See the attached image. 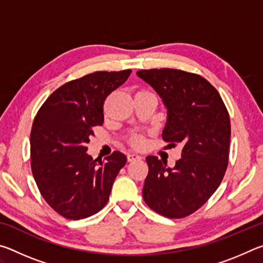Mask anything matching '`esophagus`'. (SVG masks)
Segmentation results:
<instances>
[{"label": "esophagus", "instance_id": "obj_1", "mask_svg": "<svg viewBox=\"0 0 263 263\" xmlns=\"http://www.w3.org/2000/svg\"><path fill=\"white\" fill-rule=\"evenodd\" d=\"M140 159H142V157L137 153H128L127 154L128 161H136V160H140Z\"/></svg>", "mask_w": 263, "mask_h": 263}]
</instances>
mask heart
<instances>
[{
  "mask_svg": "<svg viewBox=\"0 0 263 263\" xmlns=\"http://www.w3.org/2000/svg\"><path fill=\"white\" fill-rule=\"evenodd\" d=\"M132 142H133V145H136V146H141L144 140H142V138H140V137H136L135 139L132 140Z\"/></svg>",
  "mask_w": 263,
  "mask_h": 263,
  "instance_id": "heart-1",
  "label": "heart"
}]
</instances>
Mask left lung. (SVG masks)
Here are the masks:
<instances>
[{"mask_svg": "<svg viewBox=\"0 0 263 263\" xmlns=\"http://www.w3.org/2000/svg\"><path fill=\"white\" fill-rule=\"evenodd\" d=\"M137 75L161 97L167 109L164 141L181 145L174 167L148 155L142 197L167 218H183L205 204L219 186L229 163L230 116L216 88L197 74L145 69Z\"/></svg>", "mask_w": 263, "mask_h": 263, "instance_id": "8db88e82", "label": "left lung"}]
</instances>
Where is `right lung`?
<instances>
[{
	"label": "right lung",
	"mask_w": 263,
	"mask_h": 263,
	"mask_svg": "<svg viewBox=\"0 0 263 263\" xmlns=\"http://www.w3.org/2000/svg\"><path fill=\"white\" fill-rule=\"evenodd\" d=\"M131 70L95 72L65 83L35 116L30 136L31 169L53 210L68 219L90 217L108 203L114 181L126 163L116 151L105 161L87 153L92 126L104 122L106 97Z\"/></svg>",
	"instance_id": "add662e5"
}]
</instances>
